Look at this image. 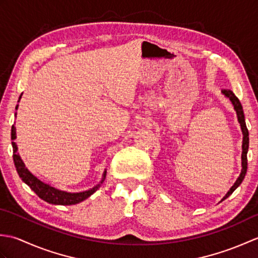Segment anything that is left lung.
Wrapping results in <instances>:
<instances>
[{
  "instance_id": "1",
  "label": "left lung",
  "mask_w": 258,
  "mask_h": 258,
  "mask_svg": "<svg viewBox=\"0 0 258 258\" xmlns=\"http://www.w3.org/2000/svg\"><path fill=\"white\" fill-rule=\"evenodd\" d=\"M222 93L225 95L227 98H229V101L232 102L234 109L236 111L237 114V119L238 123L240 125V128H242V133H243V145H242V172H240L238 178L236 179V182L234 183V185L232 186L229 190L227 191V194L223 197L222 201L226 200L227 197L231 195L233 191L236 189L238 186L240 185V183L243 182V179L245 177V174L247 172V152H248V144H249V138H248V130L246 127V123H245V116H244V111H243V106L240 104L239 100L236 97V95L231 90H223Z\"/></svg>"
}]
</instances>
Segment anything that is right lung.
Instances as JSON below:
<instances>
[{
    "label": "right lung",
    "instance_id": "1",
    "mask_svg": "<svg viewBox=\"0 0 258 258\" xmlns=\"http://www.w3.org/2000/svg\"><path fill=\"white\" fill-rule=\"evenodd\" d=\"M22 96V95H21ZM21 96L19 98V101L21 100ZM18 106L16 105V109H18ZM16 115V114H15ZM11 139L13 141L16 139V131H15V126L12 125V130H11ZM12 147H13V161H14V165L16 171H18L19 176L22 178V180L29 186V187L34 191V193L42 199L43 201H45L50 204L54 205H74L78 204L80 202H83L86 200L87 197H90L94 191L97 190V188L100 187L101 184L104 182L106 176V171H104L103 173V177L100 184H97L94 187L89 189V190H84V191H80V193H69V191L57 189L53 186L45 184L44 182L38 179L36 176H34L29 169L25 167V164L22 161L21 156L18 153V145L15 144V142H12Z\"/></svg>",
    "mask_w": 258,
    "mask_h": 258
}]
</instances>
